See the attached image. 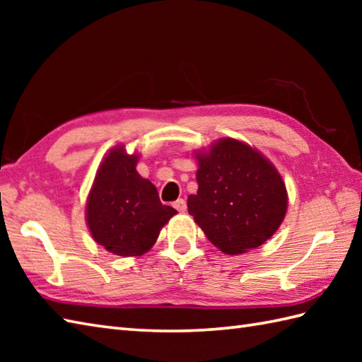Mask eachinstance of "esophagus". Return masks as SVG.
<instances>
[{
	"mask_svg": "<svg viewBox=\"0 0 362 362\" xmlns=\"http://www.w3.org/2000/svg\"><path fill=\"white\" fill-rule=\"evenodd\" d=\"M173 206L174 209L179 211V213H183V211H187V202L183 201V199H179V201H175L174 204H173Z\"/></svg>",
	"mask_w": 362,
	"mask_h": 362,
	"instance_id": "esophagus-1",
	"label": "esophagus"
}]
</instances>
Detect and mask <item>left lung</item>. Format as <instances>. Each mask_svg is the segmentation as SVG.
Instances as JSON below:
<instances>
[{"mask_svg":"<svg viewBox=\"0 0 362 362\" xmlns=\"http://www.w3.org/2000/svg\"><path fill=\"white\" fill-rule=\"evenodd\" d=\"M197 194L188 213L213 245L228 255L257 249L283 222L286 187L271 161L233 138L197 156Z\"/></svg>","mask_w":362,"mask_h":362,"instance_id":"1","label":"left lung"}]
</instances>
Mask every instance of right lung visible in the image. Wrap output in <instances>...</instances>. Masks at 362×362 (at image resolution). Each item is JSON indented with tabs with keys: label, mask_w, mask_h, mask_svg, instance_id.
<instances>
[{
	"label": "right lung",
	"mask_w": 362,
	"mask_h": 362,
	"mask_svg": "<svg viewBox=\"0 0 362 362\" xmlns=\"http://www.w3.org/2000/svg\"><path fill=\"white\" fill-rule=\"evenodd\" d=\"M136 156L118 146L99 166L87 202V222L98 244L119 257H138L156 244L177 213L160 202L157 188L136 173Z\"/></svg>",
	"instance_id": "1"
}]
</instances>
